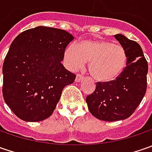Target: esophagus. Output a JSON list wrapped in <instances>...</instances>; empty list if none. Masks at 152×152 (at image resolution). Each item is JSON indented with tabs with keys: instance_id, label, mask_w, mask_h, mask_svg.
Wrapping results in <instances>:
<instances>
[{
	"instance_id": "1",
	"label": "esophagus",
	"mask_w": 152,
	"mask_h": 152,
	"mask_svg": "<svg viewBox=\"0 0 152 152\" xmlns=\"http://www.w3.org/2000/svg\"><path fill=\"white\" fill-rule=\"evenodd\" d=\"M83 79H84V75L79 74V73H78L77 76H76V79H75V80H76V82H80Z\"/></svg>"
}]
</instances>
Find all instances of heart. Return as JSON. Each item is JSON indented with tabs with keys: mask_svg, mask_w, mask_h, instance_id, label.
I'll list each match as a JSON object with an SVG mask.
<instances>
[{
	"mask_svg": "<svg viewBox=\"0 0 152 152\" xmlns=\"http://www.w3.org/2000/svg\"><path fill=\"white\" fill-rule=\"evenodd\" d=\"M64 61L72 71L81 69L89 62V71L94 79L111 82L125 69L128 56L121 45L107 40H83L78 46L70 45L65 49Z\"/></svg>",
	"mask_w": 152,
	"mask_h": 152,
	"instance_id": "obj_1",
	"label": "heart"
}]
</instances>
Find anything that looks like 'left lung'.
Masks as SVG:
<instances>
[{
  "label": "left lung",
  "instance_id": "obj_1",
  "mask_svg": "<svg viewBox=\"0 0 152 152\" xmlns=\"http://www.w3.org/2000/svg\"><path fill=\"white\" fill-rule=\"evenodd\" d=\"M114 37L126 50L125 69L113 81L96 83L95 91L86 97L90 113L107 122L129 118L142 101L147 86L148 64L140 45L121 34Z\"/></svg>",
  "mask_w": 152,
  "mask_h": 152
}]
</instances>
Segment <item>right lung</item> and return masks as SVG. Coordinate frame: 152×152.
Listing matches in <instances>:
<instances>
[{"label": "right lung", "mask_w": 152, "mask_h": 152, "mask_svg": "<svg viewBox=\"0 0 152 152\" xmlns=\"http://www.w3.org/2000/svg\"><path fill=\"white\" fill-rule=\"evenodd\" d=\"M73 38L65 30L38 26L12 42L3 63L2 93L18 118L39 122L54 112L63 88L76 78L61 64Z\"/></svg>", "instance_id": "add662e5"}]
</instances>
